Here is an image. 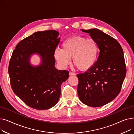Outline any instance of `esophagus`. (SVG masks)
<instances>
[{
	"label": "esophagus",
	"mask_w": 134,
	"mask_h": 134,
	"mask_svg": "<svg viewBox=\"0 0 134 134\" xmlns=\"http://www.w3.org/2000/svg\"><path fill=\"white\" fill-rule=\"evenodd\" d=\"M69 75H75V74L74 73L72 72H70L69 73Z\"/></svg>",
	"instance_id": "obj_1"
}]
</instances>
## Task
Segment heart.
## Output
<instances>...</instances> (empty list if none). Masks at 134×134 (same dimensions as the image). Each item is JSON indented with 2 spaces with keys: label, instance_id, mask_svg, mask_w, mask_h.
Masks as SVG:
<instances>
[{
  "label": "heart",
  "instance_id": "obj_1",
  "mask_svg": "<svg viewBox=\"0 0 134 134\" xmlns=\"http://www.w3.org/2000/svg\"><path fill=\"white\" fill-rule=\"evenodd\" d=\"M99 47L93 38L74 36L63 42L62 49H56L54 56L61 68L66 67L71 62L80 71H85L92 68L97 60Z\"/></svg>",
  "mask_w": 134,
  "mask_h": 134
}]
</instances>
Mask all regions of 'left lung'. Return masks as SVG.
<instances>
[{
	"instance_id": "1",
	"label": "left lung",
	"mask_w": 134,
	"mask_h": 134,
	"mask_svg": "<svg viewBox=\"0 0 134 134\" xmlns=\"http://www.w3.org/2000/svg\"><path fill=\"white\" fill-rule=\"evenodd\" d=\"M81 30L97 41L100 52L92 68L77 75L78 94L83 104L100 107L113 100L121 90L126 73L124 53L116 39L99 29Z\"/></svg>"
}]
</instances>
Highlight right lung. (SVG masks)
Instances as JSON below:
<instances>
[{
  "label": "right lung",
  "instance_id": "obj_1",
  "mask_svg": "<svg viewBox=\"0 0 134 134\" xmlns=\"http://www.w3.org/2000/svg\"><path fill=\"white\" fill-rule=\"evenodd\" d=\"M59 33L50 30L35 32L20 41L13 51L9 65L11 88L29 107L47 110L57 104L61 85L69 77V72L55 67L54 53L60 42ZM37 53L41 64L33 67L30 55Z\"/></svg>",
  "mask_w": 134,
  "mask_h": 134
}]
</instances>
